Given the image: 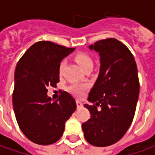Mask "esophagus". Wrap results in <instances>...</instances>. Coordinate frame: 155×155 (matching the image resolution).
<instances>
[{
  "label": "esophagus",
  "instance_id": "34e87169",
  "mask_svg": "<svg viewBox=\"0 0 155 155\" xmlns=\"http://www.w3.org/2000/svg\"><path fill=\"white\" fill-rule=\"evenodd\" d=\"M82 106H83V104L81 102H79V101H77V107H78V109L81 108Z\"/></svg>",
  "mask_w": 155,
  "mask_h": 155
}]
</instances>
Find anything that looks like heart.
<instances>
[{
    "label": "heart",
    "mask_w": 155,
    "mask_h": 155,
    "mask_svg": "<svg viewBox=\"0 0 155 155\" xmlns=\"http://www.w3.org/2000/svg\"><path fill=\"white\" fill-rule=\"evenodd\" d=\"M75 60L77 61V63L80 65L82 68L84 69V71L87 68H92L93 66V60L92 58H91V56L89 54H87L85 52H80L76 54L75 56ZM64 62L60 63L59 64V68H58V72L59 74H62L63 69H64ZM69 91L70 92L72 93L74 96L80 97L84 95V87L81 86V85H71L69 87Z\"/></svg>",
    "instance_id": "obj_1"
}]
</instances>
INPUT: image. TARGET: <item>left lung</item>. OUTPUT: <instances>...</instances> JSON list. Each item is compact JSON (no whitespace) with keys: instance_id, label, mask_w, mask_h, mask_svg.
<instances>
[{"instance_id":"8db88e82","label":"left lung","mask_w":155,"mask_h":155,"mask_svg":"<svg viewBox=\"0 0 155 155\" xmlns=\"http://www.w3.org/2000/svg\"><path fill=\"white\" fill-rule=\"evenodd\" d=\"M100 56L97 79L84 104L91 118L82 124L85 140L93 146L107 147L121 140L134 118L140 91L134 58L116 39L97 41L89 46Z\"/></svg>"}]
</instances>
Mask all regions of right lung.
Wrapping results in <instances>:
<instances>
[{
	"label": "right lung",
	"instance_id": "obj_1",
	"mask_svg": "<svg viewBox=\"0 0 155 155\" xmlns=\"http://www.w3.org/2000/svg\"><path fill=\"white\" fill-rule=\"evenodd\" d=\"M75 48L51 41L33 44L16 65L13 105L18 125L27 139L49 145L60 139L64 124L77 109L75 99L66 91L52 102L47 88L59 82L58 68L64 58Z\"/></svg>",
	"mask_w": 155,
	"mask_h": 155
}]
</instances>
